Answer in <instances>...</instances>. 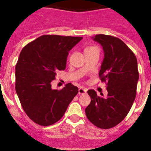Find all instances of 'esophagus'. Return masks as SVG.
I'll return each instance as SVG.
<instances>
[{
	"mask_svg": "<svg viewBox=\"0 0 151 151\" xmlns=\"http://www.w3.org/2000/svg\"><path fill=\"white\" fill-rule=\"evenodd\" d=\"M87 92V88H85L80 87L78 88V94H84Z\"/></svg>",
	"mask_w": 151,
	"mask_h": 151,
	"instance_id": "1",
	"label": "esophagus"
}]
</instances>
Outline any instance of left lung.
Masks as SVG:
<instances>
[{"label": "left lung", "instance_id": "left-lung-1", "mask_svg": "<svg viewBox=\"0 0 151 151\" xmlns=\"http://www.w3.org/2000/svg\"><path fill=\"white\" fill-rule=\"evenodd\" d=\"M102 46L104 60L99 76L107 82L108 94L97 96L94 90L88 91L90 104L85 108L87 118L101 129H110L123 120L132 106L139 78L135 55L119 38L106 35L92 37Z\"/></svg>", "mask_w": 151, "mask_h": 151}]
</instances>
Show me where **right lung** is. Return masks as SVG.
<instances>
[{
	"mask_svg": "<svg viewBox=\"0 0 151 151\" xmlns=\"http://www.w3.org/2000/svg\"><path fill=\"white\" fill-rule=\"evenodd\" d=\"M82 37L42 35L24 47L16 65V91L24 111L40 125L59 121L78 89L68 83L52 89L56 73L64 70L69 50Z\"/></svg>",
	"mask_w": 151,
	"mask_h": 151,
	"instance_id": "add662e5",
	"label": "right lung"
}]
</instances>
